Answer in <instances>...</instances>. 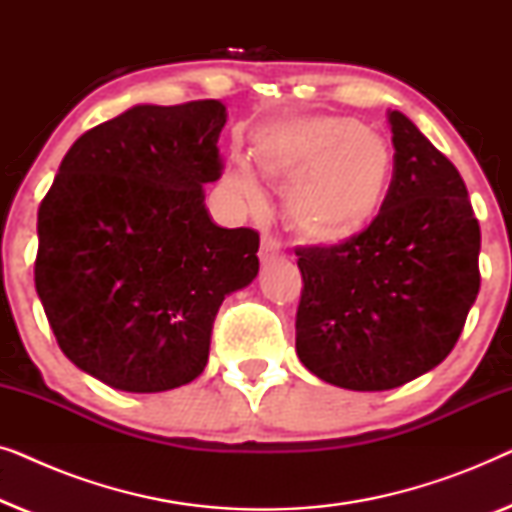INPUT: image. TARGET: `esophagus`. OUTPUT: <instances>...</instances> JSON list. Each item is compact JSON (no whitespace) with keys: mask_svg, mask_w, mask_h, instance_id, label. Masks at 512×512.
I'll list each match as a JSON object with an SVG mask.
<instances>
[{"mask_svg":"<svg viewBox=\"0 0 512 512\" xmlns=\"http://www.w3.org/2000/svg\"><path fill=\"white\" fill-rule=\"evenodd\" d=\"M258 256H261L263 263L275 261V258L282 256V244H279L270 233H263V237H261V251H258Z\"/></svg>","mask_w":512,"mask_h":512,"instance_id":"obj_1","label":"esophagus"}]
</instances>
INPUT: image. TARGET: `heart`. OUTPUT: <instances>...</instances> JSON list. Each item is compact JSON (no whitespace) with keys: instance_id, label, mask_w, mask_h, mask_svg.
I'll list each match as a JSON object with an SVG mask.
<instances>
[{"instance_id":"heart-1","label":"heart","mask_w":512,"mask_h":512,"mask_svg":"<svg viewBox=\"0 0 512 512\" xmlns=\"http://www.w3.org/2000/svg\"><path fill=\"white\" fill-rule=\"evenodd\" d=\"M258 170L286 191V219L314 244H340L359 235L387 198L394 156L377 132L354 118L321 116L275 125L256 137ZM249 205L263 195L247 167L228 174Z\"/></svg>"}]
</instances>
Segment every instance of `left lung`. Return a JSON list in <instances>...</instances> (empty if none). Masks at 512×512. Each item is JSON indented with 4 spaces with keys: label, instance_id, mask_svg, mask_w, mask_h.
Returning a JSON list of instances; mask_svg holds the SVG:
<instances>
[{
    "label": "left lung",
    "instance_id": "8db88e82",
    "mask_svg": "<svg viewBox=\"0 0 512 512\" xmlns=\"http://www.w3.org/2000/svg\"><path fill=\"white\" fill-rule=\"evenodd\" d=\"M394 174L352 240L296 247V352L328 384L384 391L436 368L480 291V226L466 184L417 125L391 111Z\"/></svg>",
    "mask_w": 512,
    "mask_h": 512
}]
</instances>
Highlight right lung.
I'll use <instances>...</instances> for the list:
<instances>
[{
  "label": "right lung",
  "instance_id": "1",
  "mask_svg": "<svg viewBox=\"0 0 512 512\" xmlns=\"http://www.w3.org/2000/svg\"><path fill=\"white\" fill-rule=\"evenodd\" d=\"M226 107L142 104L95 125L39 205L34 284L69 361L121 391L153 394L207 366L216 312L258 272L251 228L216 226Z\"/></svg>",
  "mask_w": 512,
  "mask_h": 512
}]
</instances>
